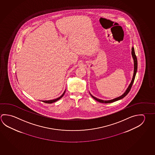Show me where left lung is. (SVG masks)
<instances>
[{
  "instance_id": "left-lung-1",
  "label": "left lung",
  "mask_w": 155,
  "mask_h": 155,
  "mask_svg": "<svg viewBox=\"0 0 155 155\" xmlns=\"http://www.w3.org/2000/svg\"><path fill=\"white\" fill-rule=\"evenodd\" d=\"M132 57H133V60H134V74H133V78H132V81L130 82V85H129L127 89V90H126V91H125V93H124L123 95H121V96H119V97H118L115 98L113 99V100H111L108 101H104L102 100H100V99H98L97 98H96L95 97H94V96H93L91 94H90V95L91 96V97H92L93 98H94L95 100L99 102H100V103H111V102H115V101H117L119 100L122 99L123 98L125 97V96H126V95H127L128 94V92H130V89H131V87H132V85H133V82H134V79H135V77H136V73H137V66H138V64H137V57H136V54H135V52H134V48H133V47L132 48Z\"/></svg>"
}]
</instances>
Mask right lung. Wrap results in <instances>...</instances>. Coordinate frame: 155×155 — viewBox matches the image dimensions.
<instances>
[{
    "label": "right lung",
    "instance_id": "add662e5",
    "mask_svg": "<svg viewBox=\"0 0 155 155\" xmlns=\"http://www.w3.org/2000/svg\"><path fill=\"white\" fill-rule=\"evenodd\" d=\"M65 91H64V92L63 93V95H61V96H60L59 97L57 98H56V99H54V100H48V101H42V102H44L45 103H53V102H56V101H57L58 100H59V99H60L61 98L63 97V96L65 94Z\"/></svg>",
    "mask_w": 155,
    "mask_h": 155
}]
</instances>
